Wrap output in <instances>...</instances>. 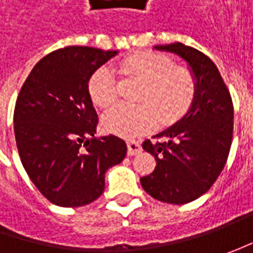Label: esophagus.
Masks as SVG:
<instances>
[{"label":"esophagus","instance_id":"obj_1","mask_svg":"<svg viewBox=\"0 0 253 253\" xmlns=\"http://www.w3.org/2000/svg\"><path fill=\"white\" fill-rule=\"evenodd\" d=\"M141 151H142V148L139 142H136V141L128 142V155H129V156H135V155L141 153Z\"/></svg>","mask_w":253,"mask_h":253}]
</instances>
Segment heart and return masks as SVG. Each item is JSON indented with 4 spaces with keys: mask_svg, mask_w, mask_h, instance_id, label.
Masks as SVG:
<instances>
[{
    "mask_svg": "<svg viewBox=\"0 0 253 253\" xmlns=\"http://www.w3.org/2000/svg\"><path fill=\"white\" fill-rule=\"evenodd\" d=\"M124 73L136 77L142 87L136 95L138 105H115L102 117V128L122 138H135L162 124H170L187 111L194 98L196 82L190 70L173 66L168 56L139 52L121 63ZM92 102L101 108L117 100V82L111 67L102 66L88 82Z\"/></svg>",
    "mask_w": 253,
    "mask_h": 253,
    "instance_id": "b5f03b06",
    "label": "heart"
}]
</instances>
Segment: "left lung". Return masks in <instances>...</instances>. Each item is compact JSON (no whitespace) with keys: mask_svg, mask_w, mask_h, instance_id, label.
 I'll return each instance as SVG.
<instances>
[{"mask_svg":"<svg viewBox=\"0 0 253 253\" xmlns=\"http://www.w3.org/2000/svg\"><path fill=\"white\" fill-rule=\"evenodd\" d=\"M153 49L176 54L189 64L196 92L183 118L156 135L163 141L146 139L142 143L155 156L156 168L141 177V184L153 199L186 204L207 193L227 163L234 107L228 88L209 56L180 42Z\"/></svg>","mask_w":253,"mask_h":253,"instance_id":"left-lung-1","label":"left lung"}]
</instances>
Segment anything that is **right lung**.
Instances as JSON below:
<instances>
[{
	"label": "right lung",
	"mask_w": 253,
	"mask_h": 253,
	"mask_svg": "<svg viewBox=\"0 0 253 253\" xmlns=\"http://www.w3.org/2000/svg\"><path fill=\"white\" fill-rule=\"evenodd\" d=\"M115 54L87 46L54 50L36 63L16 98L19 158L36 189L56 206L82 207L98 199L107 170L126 155L118 136H94L98 117L88 92L92 74Z\"/></svg>",
	"instance_id": "right-lung-1"
}]
</instances>
